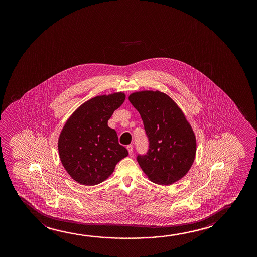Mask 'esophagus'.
<instances>
[{
  "label": "esophagus",
  "mask_w": 257,
  "mask_h": 257,
  "mask_svg": "<svg viewBox=\"0 0 257 257\" xmlns=\"http://www.w3.org/2000/svg\"><path fill=\"white\" fill-rule=\"evenodd\" d=\"M127 150H128V152H129V155H133V153H134V147H133L132 145L127 146Z\"/></svg>",
  "instance_id": "1"
}]
</instances>
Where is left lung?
Masks as SVG:
<instances>
[{
	"instance_id": "obj_1",
	"label": "left lung",
	"mask_w": 257,
	"mask_h": 257,
	"mask_svg": "<svg viewBox=\"0 0 257 257\" xmlns=\"http://www.w3.org/2000/svg\"><path fill=\"white\" fill-rule=\"evenodd\" d=\"M129 101L141 114L149 141L146 155L137 161L148 179L170 185L186 175L193 164L197 141L183 110L163 92L132 93Z\"/></svg>"
}]
</instances>
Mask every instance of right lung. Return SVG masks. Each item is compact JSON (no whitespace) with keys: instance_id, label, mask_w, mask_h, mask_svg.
<instances>
[{"instance_id":"1","label":"right lung","mask_w":257,"mask_h":257,"mask_svg":"<svg viewBox=\"0 0 257 257\" xmlns=\"http://www.w3.org/2000/svg\"><path fill=\"white\" fill-rule=\"evenodd\" d=\"M124 99L123 92L89 99L74 110L60 132V162L78 183L93 186L102 183L128 155L126 148L118 143L116 131L108 125Z\"/></svg>"}]
</instances>
